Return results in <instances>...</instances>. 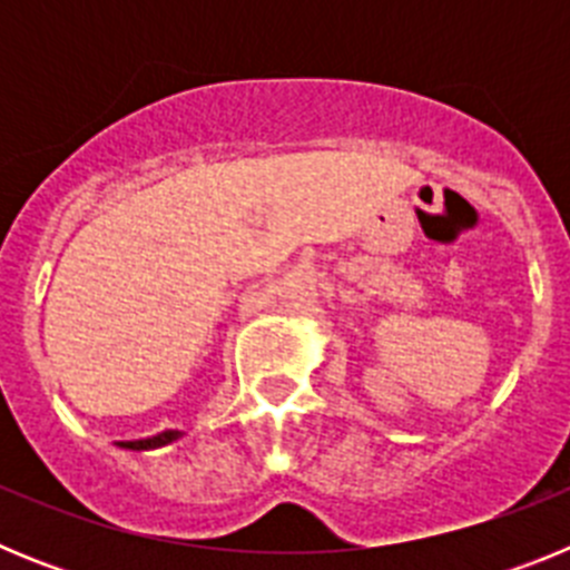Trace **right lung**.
<instances>
[{
    "label": "right lung",
    "mask_w": 570,
    "mask_h": 570,
    "mask_svg": "<svg viewBox=\"0 0 570 570\" xmlns=\"http://www.w3.org/2000/svg\"><path fill=\"white\" fill-rule=\"evenodd\" d=\"M179 436V431H165L159 436H150V440H136V442H122V448H130V451H148V448H159V445H168Z\"/></svg>",
    "instance_id": "right-lung-1"
}]
</instances>
